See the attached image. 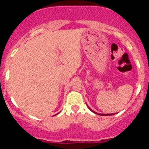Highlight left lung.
<instances>
[{
  "label": "left lung",
  "instance_id": "left-lung-1",
  "mask_svg": "<svg viewBox=\"0 0 149 149\" xmlns=\"http://www.w3.org/2000/svg\"><path fill=\"white\" fill-rule=\"evenodd\" d=\"M88 107L89 108V107ZM89 109H90V110L91 111V112H94V113H95V114H98V113H97V112H94V111H93L92 109H90V108H89ZM99 115H108V116H109V115H114V113H113V114H99Z\"/></svg>",
  "mask_w": 149,
  "mask_h": 149
}]
</instances>
